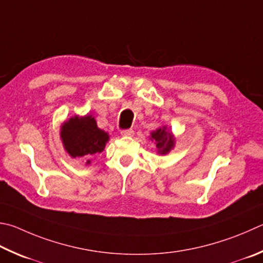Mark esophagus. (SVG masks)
Masks as SVG:
<instances>
[{
  "mask_svg": "<svg viewBox=\"0 0 263 263\" xmlns=\"http://www.w3.org/2000/svg\"><path fill=\"white\" fill-rule=\"evenodd\" d=\"M121 135H122L123 137H132L133 135H135V131H133L132 128H127V130L121 131Z\"/></svg>",
  "mask_w": 263,
  "mask_h": 263,
  "instance_id": "esophagus-1",
  "label": "esophagus"
}]
</instances>
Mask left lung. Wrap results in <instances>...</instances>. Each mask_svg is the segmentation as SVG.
Instances as JSON below:
<instances>
[{
  "label": "left lung",
  "mask_w": 263,
  "mask_h": 263,
  "mask_svg": "<svg viewBox=\"0 0 263 263\" xmlns=\"http://www.w3.org/2000/svg\"><path fill=\"white\" fill-rule=\"evenodd\" d=\"M149 139L156 146V153L160 155H166L170 151L174 149L176 144V138L173 132L168 130V126L163 125L155 131L151 132Z\"/></svg>",
  "instance_id": "left-lung-1"
}]
</instances>
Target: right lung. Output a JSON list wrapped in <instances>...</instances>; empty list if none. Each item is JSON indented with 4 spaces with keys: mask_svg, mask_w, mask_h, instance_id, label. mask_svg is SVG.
<instances>
[{
    "mask_svg": "<svg viewBox=\"0 0 263 263\" xmlns=\"http://www.w3.org/2000/svg\"><path fill=\"white\" fill-rule=\"evenodd\" d=\"M60 137L64 151L73 159L83 160L86 165L90 164V156L103 152L109 135L98 127L93 115H74L62 123Z\"/></svg>",
    "mask_w": 263,
    "mask_h": 263,
    "instance_id": "1",
    "label": "right lung"
}]
</instances>
